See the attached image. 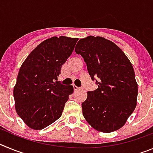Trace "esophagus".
Returning <instances> with one entry per match:
<instances>
[{
	"mask_svg": "<svg viewBox=\"0 0 153 153\" xmlns=\"http://www.w3.org/2000/svg\"><path fill=\"white\" fill-rule=\"evenodd\" d=\"M73 86H74V90H79V89H80V87H78V86H76V85H73Z\"/></svg>",
	"mask_w": 153,
	"mask_h": 153,
	"instance_id": "obj_1",
	"label": "esophagus"
}]
</instances>
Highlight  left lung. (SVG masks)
<instances>
[{
	"label": "left lung",
	"mask_w": 153,
	"mask_h": 153,
	"mask_svg": "<svg viewBox=\"0 0 153 153\" xmlns=\"http://www.w3.org/2000/svg\"><path fill=\"white\" fill-rule=\"evenodd\" d=\"M86 63L98 88L88 91L82 103L83 115L93 128L111 132L123 126L136 106L138 84L135 72L123 51L101 36L80 39L75 47Z\"/></svg>",
	"instance_id": "1"
}]
</instances>
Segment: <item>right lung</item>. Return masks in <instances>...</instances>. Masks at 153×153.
<instances>
[{
    "label": "right lung",
    "mask_w": 153,
    "mask_h": 153,
    "mask_svg": "<svg viewBox=\"0 0 153 153\" xmlns=\"http://www.w3.org/2000/svg\"><path fill=\"white\" fill-rule=\"evenodd\" d=\"M77 40L53 36L40 43L21 65L13 98L17 115L31 129H44L61 117L74 87L55 80Z\"/></svg>",
    "instance_id": "right-lung-1"
}]
</instances>
